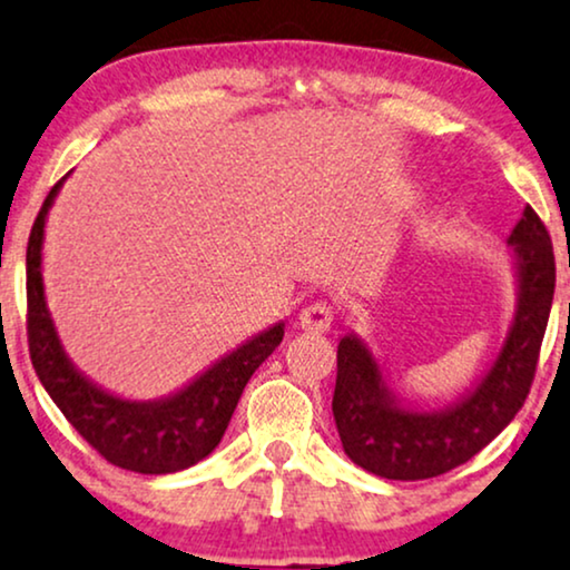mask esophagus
I'll return each mask as SVG.
<instances>
[{"mask_svg":"<svg viewBox=\"0 0 570 570\" xmlns=\"http://www.w3.org/2000/svg\"><path fill=\"white\" fill-rule=\"evenodd\" d=\"M334 323V309L326 302H313V305L302 307L299 313V328L309 331V334H323Z\"/></svg>","mask_w":570,"mask_h":570,"instance_id":"34e87169","label":"esophagus"}]
</instances>
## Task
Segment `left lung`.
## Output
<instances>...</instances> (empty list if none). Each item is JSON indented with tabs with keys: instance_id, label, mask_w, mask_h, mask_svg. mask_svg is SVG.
<instances>
[{
	"instance_id": "left-lung-1",
	"label": "left lung",
	"mask_w": 570,
	"mask_h": 570,
	"mask_svg": "<svg viewBox=\"0 0 570 570\" xmlns=\"http://www.w3.org/2000/svg\"><path fill=\"white\" fill-rule=\"evenodd\" d=\"M515 313L502 347L476 384L444 407H413L389 384L363 336L344 334L336 350L334 421L352 463L381 479L421 481L463 465L521 410L534 381L554 294L552 242L525 207L508 236Z\"/></svg>"
}]
</instances>
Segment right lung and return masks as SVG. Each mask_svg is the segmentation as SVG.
<instances>
[{
  "instance_id": "add662e5",
  "label": "right lung",
  "mask_w": 570,
  "mask_h": 570,
  "mask_svg": "<svg viewBox=\"0 0 570 570\" xmlns=\"http://www.w3.org/2000/svg\"><path fill=\"white\" fill-rule=\"evenodd\" d=\"M65 178L47 194L28 236V347L36 376L78 434L112 465L155 476L197 465L220 444L252 373L284 338V321L249 336L165 397L126 400L94 384L62 347L41 276L47 215Z\"/></svg>"
}]
</instances>
